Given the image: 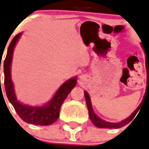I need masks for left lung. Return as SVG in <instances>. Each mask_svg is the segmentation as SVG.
<instances>
[{
	"instance_id": "8db88e82",
	"label": "left lung",
	"mask_w": 149,
	"mask_h": 149,
	"mask_svg": "<svg viewBox=\"0 0 149 149\" xmlns=\"http://www.w3.org/2000/svg\"><path fill=\"white\" fill-rule=\"evenodd\" d=\"M141 47L144 49V52H145V54H146V72H147V86H146V93H145V96L146 94V92L149 91V52L146 53V51H145V49L141 45ZM84 95H85V99H86V106H87V108H88L89 111V117H90V119L92 121L93 125H95L96 127H104V128H120V127L125 126L127 124L130 123L132 121L134 118L135 117L138 112H139V109H140V107H141L142 102H143L144 99H145V96H144V98L142 100V101L138 107L136 108L135 111H134V112L129 116L127 117L126 119L123 120L122 121H120V122H117V123H112V122H108V121H106V120H103L101 118H100L98 116H97L94 111H93V107H92V104H91V97H90V95L89 93L85 91L84 92Z\"/></svg>"
}]
</instances>
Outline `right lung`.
Instances as JSON below:
<instances>
[{
  "label": "right lung",
  "instance_id": "add662e5",
  "mask_svg": "<svg viewBox=\"0 0 149 149\" xmlns=\"http://www.w3.org/2000/svg\"><path fill=\"white\" fill-rule=\"evenodd\" d=\"M22 35V32L18 33L10 42L7 52V56L3 62L6 94L8 100L14 107L15 111L24 121L36 125H52L57 120L59 116V111L62 104L68 94L77 85V77H72L63 83L57 90L52 98L42 106H30L28 104H23L22 102H20L16 97L14 84L11 80L10 69L14 49Z\"/></svg>",
  "mask_w": 149,
  "mask_h": 149
}]
</instances>
